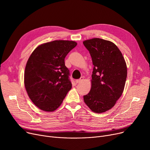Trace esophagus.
Here are the masks:
<instances>
[{"label":"esophagus","instance_id":"obj_1","mask_svg":"<svg viewBox=\"0 0 150 150\" xmlns=\"http://www.w3.org/2000/svg\"><path fill=\"white\" fill-rule=\"evenodd\" d=\"M83 80H84V79H83V77H81L80 79L76 80V83H81V82L83 81Z\"/></svg>","mask_w":150,"mask_h":150}]
</instances>
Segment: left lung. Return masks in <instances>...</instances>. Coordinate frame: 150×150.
Segmentation results:
<instances>
[{
    "mask_svg": "<svg viewBox=\"0 0 150 150\" xmlns=\"http://www.w3.org/2000/svg\"><path fill=\"white\" fill-rule=\"evenodd\" d=\"M90 53L93 69L91 89L84 96L91 111L101 113L111 109L123 92L127 67L122 53L113 42L100 38L83 41Z\"/></svg>",
    "mask_w": 150,
    "mask_h": 150,
    "instance_id": "obj_1",
    "label": "left lung"
}]
</instances>
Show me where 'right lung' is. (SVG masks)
Instances as JSON below:
<instances>
[{
    "label": "right lung",
    "instance_id": "obj_1",
    "mask_svg": "<svg viewBox=\"0 0 150 150\" xmlns=\"http://www.w3.org/2000/svg\"><path fill=\"white\" fill-rule=\"evenodd\" d=\"M76 45L73 41H51L39 45L29 57L25 87L31 100L42 111L56 110L72 88L64 58Z\"/></svg>",
    "mask_w": 150,
    "mask_h": 150
}]
</instances>
